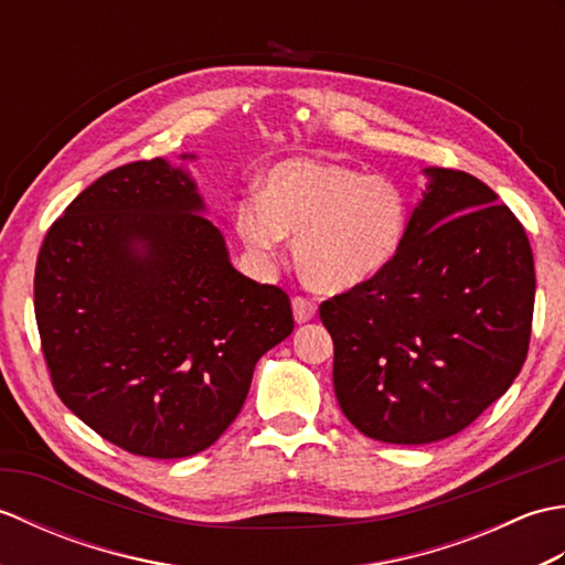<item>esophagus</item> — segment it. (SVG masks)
I'll list each match as a JSON object with an SVG mask.
<instances>
[{"label": "esophagus", "instance_id": "esophagus-1", "mask_svg": "<svg viewBox=\"0 0 565 565\" xmlns=\"http://www.w3.org/2000/svg\"><path fill=\"white\" fill-rule=\"evenodd\" d=\"M291 306H294L296 322H308V320H313L318 313L316 301H310V298H303V296H294Z\"/></svg>", "mask_w": 565, "mask_h": 565}]
</instances>
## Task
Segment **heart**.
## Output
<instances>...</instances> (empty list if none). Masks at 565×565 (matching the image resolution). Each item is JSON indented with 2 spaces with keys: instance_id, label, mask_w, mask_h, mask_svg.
<instances>
[{
  "instance_id": "heart-1",
  "label": "heart",
  "mask_w": 565,
  "mask_h": 565,
  "mask_svg": "<svg viewBox=\"0 0 565 565\" xmlns=\"http://www.w3.org/2000/svg\"><path fill=\"white\" fill-rule=\"evenodd\" d=\"M407 203L398 182L322 160H284L262 182V196L237 203L235 227L259 259L279 255L296 235L303 279L320 291H347L379 276L405 239Z\"/></svg>"
}]
</instances>
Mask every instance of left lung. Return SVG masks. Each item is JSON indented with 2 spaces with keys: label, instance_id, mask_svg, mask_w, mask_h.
<instances>
[{
  "label": "left lung",
  "instance_id": "1",
  "mask_svg": "<svg viewBox=\"0 0 565 565\" xmlns=\"http://www.w3.org/2000/svg\"><path fill=\"white\" fill-rule=\"evenodd\" d=\"M398 255L320 306L334 395L362 435L429 444L505 393L530 350L534 257L481 179L427 167Z\"/></svg>",
  "mask_w": 565,
  "mask_h": 565
}]
</instances>
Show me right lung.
<instances>
[{"mask_svg": "<svg viewBox=\"0 0 565 565\" xmlns=\"http://www.w3.org/2000/svg\"><path fill=\"white\" fill-rule=\"evenodd\" d=\"M203 213L184 167L130 162L70 203L35 264V322L60 401L150 459L209 449L259 356L294 332L289 296L239 274Z\"/></svg>", "mask_w": 565, "mask_h": 565, "instance_id": "add662e5", "label": "right lung"}]
</instances>
